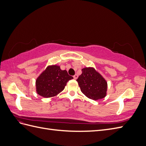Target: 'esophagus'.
Here are the masks:
<instances>
[{"instance_id":"obj_1","label":"esophagus","mask_w":146,"mask_h":146,"mask_svg":"<svg viewBox=\"0 0 146 146\" xmlns=\"http://www.w3.org/2000/svg\"><path fill=\"white\" fill-rule=\"evenodd\" d=\"M78 75H77V74H76V75H74L73 77H74V79H76H76L78 78Z\"/></svg>"}]
</instances>
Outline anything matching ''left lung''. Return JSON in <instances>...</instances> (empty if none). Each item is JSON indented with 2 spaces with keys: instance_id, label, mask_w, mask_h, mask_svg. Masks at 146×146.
<instances>
[{
  "instance_id": "8db88e82",
  "label": "left lung",
  "mask_w": 146,
  "mask_h": 146,
  "mask_svg": "<svg viewBox=\"0 0 146 146\" xmlns=\"http://www.w3.org/2000/svg\"><path fill=\"white\" fill-rule=\"evenodd\" d=\"M77 82L81 91L87 98L94 100L104 98L107 95V82L93 68H85Z\"/></svg>"
}]
</instances>
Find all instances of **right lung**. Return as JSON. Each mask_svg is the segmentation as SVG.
I'll use <instances>...</instances> for the list:
<instances>
[{
    "mask_svg": "<svg viewBox=\"0 0 146 146\" xmlns=\"http://www.w3.org/2000/svg\"><path fill=\"white\" fill-rule=\"evenodd\" d=\"M73 77L66 70L57 65L48 66L36 80L37 93L44 98H51L62 91L69 80Z\"/></svg>",
    "mask_w": 146,
    "mask_h": 146,
    "instance_id": "obj_1",
    "label": "right lung"
}]
</instances>
